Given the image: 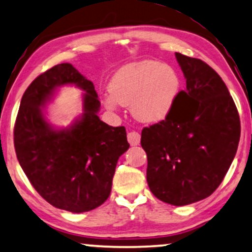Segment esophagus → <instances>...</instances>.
<instances>
[{"label":"esophagus","mask_w":252,"mask_h":252,"mask_svg":"<svg viewBox=\"0 0 252 252\" xmlns=\"http://www.w3.org/2000/svg\"><path fill=\"white\" fill-rule=\"evenodd\" d=\"M128 142H129V144L131 146H136V145H138L139 144V142H140V135L138 132H136V131H130V132H128Z\"/></svg>","instance_id":"esophagus-1"}]
</instances>
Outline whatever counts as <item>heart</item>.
Returning <instances> with one entry per match:
<instances>
[{"label": "heart", "instance_id": "b5f03b06", "mask_svg": "<svg viewBox=\"0 0 252 252\" xmlns=\"http://www.w3.org/2000/svg\"><path fill=\"white\" fill-rule=\"evenodd\" d=\"M107 108L117 103L131 106L137 120L157 123L169 115L180 90V77L173 68L158 61H140L117 70L108 86Z\"/></svg>", "mask_w": 252, "mask_h": 252}]
</instances>
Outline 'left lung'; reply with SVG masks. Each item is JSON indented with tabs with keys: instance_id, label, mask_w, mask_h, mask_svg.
Listing matches in <instances>:
<instances>
[{
	"instance_id": "obj_1",
	"label": "left lung",
	"mask_w": 252,
	"mask_h": 252,
	"mask_svg": "<svg viewBox=\"0 0 252 252\" xmlns=\"http://www.w3.org/2000/svg\"><path fill=\"white\" fill-rule=\"evenodd\" d=\"M175 56L187 87L165 120L143 129L140 144L151 192L183 206L211 196L222 182L239 146L241 123L216 70L199 59Z\"/></svg>"
}]
</instances>
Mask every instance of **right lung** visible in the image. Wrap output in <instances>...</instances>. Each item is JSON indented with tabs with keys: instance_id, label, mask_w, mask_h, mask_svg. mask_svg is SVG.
Segmentation results:
<instances>
[{
	"instance_id": "obj_1",
	"label": "right lung",
	"mask_w": 252,
	"mask_h": 252,
	"mask_svg": "<svg viewBox=\"0 0 252 252\" xmlns=\"http://www.w3.org/2000/svg\"><path fill=\"white\" fill-rule=\"evenodd\" d=\"M65 83L86 91L84 113L71 127L58 130L44 120L42 107ZM93 83L70 63L39 75L23 94L13 129L17 159L33 188L58 209L87 212L109 197L117 160L130 145L126 128L102 122Z\"/></svg>"
}]
</instances>
